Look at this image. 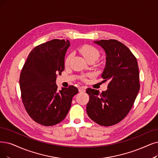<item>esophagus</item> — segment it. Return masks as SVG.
<instances>
[{
	"mask_svg": "<svg viewBox=\"0 0 158 158\" xmlns=\"http://www.w3.org/2000/svg\"><path fill=\"white\" fill-rule=\"evenodd\" d=\"M78 90H79V92H85V88L84 87H80L79 89H78Z\"/></svg>",
	"mask_w": 158,
	"mask_h": 158,
	"instance_id": "obj_1",
	"label": "esophagus"
}]
</instances>
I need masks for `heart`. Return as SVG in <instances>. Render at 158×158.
<instances>
[{"mask_svg": "<svg viewBox=\"0 0 158 158\" xmlns=\"http://www.w3.org/2000/svg\"><path fill=\"white\" fill-rule=\"evenodd\" d=\"M80 52L83 55L84 57L87 61H96L100 56L99 50L94 47L90 45H84L79 48ZM72 58V54H69L65 59V64L66 65H69Z\"/></svg>", "mask_w": 158, "mask_h": 158, "instance_id": "obj_1", "label": "heart"}]
</instances>
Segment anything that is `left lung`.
<instances>
[{
  "label": "left lung",
  "instance_id": "left-lung-1",
  "mask_svg": "<svg viewBox=\"0 0 158 158\" xmlns=\"http://www.w3.org/2000/svg\"><path fill=\"white\" fill-rule=\"evenodd\" d=\"M106 54V65L102 74L108 81V89L101 93L87 88L89 100L86 107L89 117L99 125L110 127L127 116L140 89L139 72L135 56L123 43L115 40L94 41Z\"/></svg>",
  "mask_w": 158,
  "mask_h": 158
}]
</instances>
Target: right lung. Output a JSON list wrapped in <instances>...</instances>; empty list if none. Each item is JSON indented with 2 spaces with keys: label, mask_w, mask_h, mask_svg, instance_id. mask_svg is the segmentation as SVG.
<instances>
[{
  "label": "right lung",
  "mask_w": 158,
  "mask_h": 158,
  "mask_svg": "<svg viewBox=\"0 0 158 158\" xmlns=\"http://www.w3.org/2000/svg\"><path fill=\"white\" fill-rule=\"evenodd\" d=\"M70 43L55 39L35 47L30 52L21 70L19 85L21 98L29 116L46 127L64 120L73 97L78 93L70 85L58 91L56 80L64 71V59Z\"/></svg>",
  "instance_id": "right-lung-1"
}]
</instances>
